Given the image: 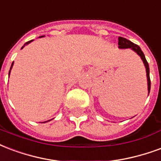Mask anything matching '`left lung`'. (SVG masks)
<instances>
[{"instance_id":"left-lung-1","label":"left lung","mask_w":161,"mask_h":161,"mask_svg":"<svg viewBox=\"0 0 161 161\" xmlns=\"http://www.w3.org/2000/svg\"><path fill=\"white\" fill-rule=\"evenodd\" d=\"M118 48H120V49H128V48H130L131 50H133L135 52H136L141 56V58H142L143 63H144V66L146 68L147 79V90H148V94H149L150 88H151V81H150L149 76V66H148V63L147 62L142 50H141V48L137 44L132 43L131 41L128 40L126 38L122 37H118Z\"/></svg>"}]
</instances>
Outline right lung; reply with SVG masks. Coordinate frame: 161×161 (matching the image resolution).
<instances>
[{
    "instance_id": "obj_1",
    "label": "right lung",
    "mask_w": 161,
    "mask_h": 161,
    "mask_svg": "<svg viewBox=\"0 0 161 161\" xmlns=\"http://www.w3.org/2000/svg\"><path fill=\"white\" fill-rule=\"evenodd\" d=\"M31 41H32V40H31V41H28V42H26V43H25V44H24V46H23V47H25V45H26V44H28V43H31ZM23 47H22V48H21V49H23ZM13 65H14V63H12V65H11V68H10V70H9V75H10V71H11V69H12V67H13ZM49 121H50V120H48V121H47V122H49ZM44 123H46V122H44Z\"/></svg>"
}]
</instances>
